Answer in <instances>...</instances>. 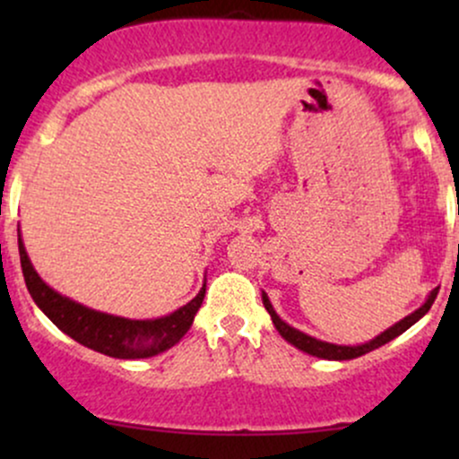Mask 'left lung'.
Wrapping results in <instances>:
<instances>
[{
    "mask_svg": "<svg viewBox=\"0 0 459 459\" xmlns=\"http://www.w3.org/2000/svg\"><path fill=\"white\" fill-rule=\"evenodd\" d=\"M438 289L440 287H436L434 291L429 293L428 299H425L423 307L416 308L414 313L408 315V317H403L402 321H397V324L391 325V328L384 330L382 334H377L376 339H371V341H368V343H362V345H334V343H325V341H319V339H315V336H308V334H304V332L291 328V325L284 324V321L278 317L276 310H273L270 298H267L265 291H263V304H265L267 313H270L273 325H276V330L281 332L282 339L289 341V343H291L293 347H298V350L307 351V354H310V356L324 358V360H351V358L368 354V351L377 350V347H382L384 343H388V341H393L394 336L403 334V332L408 330L410 325H414L416 321L423 317V315L431 308V304H434L436 296H438Z\"/></svg>",
    "mask_w": 459,
    "mask_h": 459,
    "instance_id": "left-lung-1",
    "label": "left lung"
}]
</instances>
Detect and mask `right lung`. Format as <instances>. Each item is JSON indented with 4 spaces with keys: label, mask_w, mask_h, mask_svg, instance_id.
I'll return each instance as SVG.
<instances>
[{
    "label": "right lung",
    "mask_w": 459,
    "mask_h": 459,
    "mask_svg": "<svg viewBox=\"0 0 459 459\" xmlns=\"http://www.w3.org/2000/svg\"><path fill=\"white\" fill-rule=\"evenodd\" d=\"M19 256L30 296L47 317L54 321L65 334L75 339L77 343L91 347L99 354L120 358V360L151 358L177 345L186 336V332L192 328V321L204 299V287H207V284H203V289L192 302H187L186 307L175 310V313L166 315V317L125 319L116 317V315L99 313V310L73 302V299L54 291L36 273L21 235Z\"/></svg>",
    "instance_id": "obj_1"
}]
</instances>
